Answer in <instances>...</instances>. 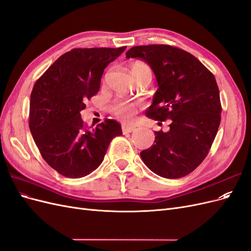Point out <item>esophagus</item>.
<instances>
[{
    "instance_id": "1",
    "label": "esophagus",
    "mask_w": 251,
    "mask_h": 251,
    "mask_svg": "<svg viewBox=\"0 0 251 251\" xmlns=\"http://www.w3.org/2000/svg\"><path fill=\"white\" fill-rule=\"evenodd\" d=\"M121 128H123V132L124 134L126 133H132L136 130V127L134 126H130V125H126V124H124L123 126H121Z\"/></svg>"
}]
</instances>
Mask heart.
<instances>
[{
  "mask_svg": "<svg viewBox=\"0 0 251 251\" xmlns=\"http://www.w3.org/2000/svg\"><path fill=\"white\" fill-rule=\"evenodd\" d=\"M131 71L135 79H138L141 76H143V75H147V74L151 75V68L147 64L141 63V62L133 64ZM137 108L138 105L136 103L127 102L125 100H118L112 104L111 111L114 115L120 119L131 120L135 116L136 112H137Z\"/></svg>",
  "mask_w": 251,
  "mask_h": 251,
  "instance_id": "1",
  "label": "heart"
}]
</instances>
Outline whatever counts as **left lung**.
<instances>
[{
	"instance_id": "1",
	"label": "left lung",
	"mask_w": 251,
	"mask_h": 251,
	"mask_svg": "<svg viewBox=\"0 0 251 251\" xmlns=\"http://www.w3.org/2000/svg\"><path fill=\"white\" fill-rule=\"evenodd\" d=\"M126 58L144 60L157 82L147 116L171 120L169 132H155V144L140 153L148 168L163 178L192 173L207 156L221 123V101L216 78L191 53L170 45L136 46Z\"/></svg>"
}]
</instances>
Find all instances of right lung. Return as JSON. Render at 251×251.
Wrapping results in <instances>:
<instances>
[{
	"label": "right lung",
	"instance_id": "obj_1",
	"mask_svg": "<svg viewBox=\"0 0 251 251\" xmlns=\"http://www.w3.org/2000/svg\"><path fill=\"white\" fill-rule=\"evenodd\" d=\"M126 48H74L34 83L30 132L44 160L65 177L81 178L92 173L102 162L112 139L123 135L114 119L87 127L80 111L100 91L105 67Z\"/></svg>",
	"mask_w": 251,
	"mask_h": 251
}]
</instances>
